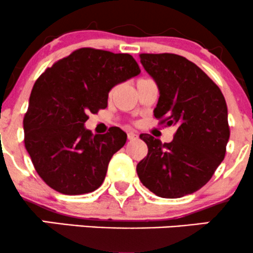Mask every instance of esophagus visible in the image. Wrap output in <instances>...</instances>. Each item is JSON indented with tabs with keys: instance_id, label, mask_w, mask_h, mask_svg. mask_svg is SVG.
<instances>
[{
	"instance_id": "1",
	"label": "esophagus",
	"mask_w": 253,
	"mask_h": 253,
	"mask_svg": "<svg viewBox=\"0 0 253 253\" xmlns=\"http://www.w3.org/2000/svg\"><path fill=\"white\" fill-rule=\"evenodd\" d=\"M127 138H128V140H135V139H138V134L135 132H133V130H129L127 133Z\"/></svg>"
}]
</instances>
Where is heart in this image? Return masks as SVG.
Returning <instances> with one entry per match:
<instances>
[{
	"instance_id": "b5f03b06",
	"label": "heart",
	"mask_w": 253,
	"mask_h": 253,
	"mask_svg": "<svg viewBox=\"0 0 253 253\" xmlns=\"http://www.w3.org/2000/svg\"><path fill=\"white\" fill-rule=\"evenodd\" d=\"M139 81H140V80H139Z\"/></svg>"
}]
</instances>
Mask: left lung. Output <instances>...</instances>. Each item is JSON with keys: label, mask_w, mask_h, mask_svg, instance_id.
Returning a JSON list of instances; mask_svg holds the SVG:
<instances>
[{"label": "left lung", "mask_w": 253, "mask_h": 253, "mask_svg": "<svg viewBox=\"0 0 253 253\" xmlns=\"http://www.w3.org/2000/svg\"><path fill=\"white\" fill-rule=\"evenodd\" d=\"M156 81V119L177 130L171 143L140 134L147 156L136 165L141 183L157 196L177 199L201 189L225 158L229 139L227 104L221 90L196 64L173 53H141Z\"/></svg>", "instance_id": "1"}]
</instances>
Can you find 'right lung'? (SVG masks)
<instances>
[{
    "mask_svg": "<svg viewBox=\"0 0 253 253\" xmlns=\"http://www.w3.org/2000/svg\"><path fill=\"white\" fill-rule=\"evenodd\" d=\"M139 74L130 54L83 47L40 75L24 118L25 147L48 187L81 195L102 184L110 158L127 134L112 127L94 135L84 123L90 113L106 108L113 86Z\"/></svg>",
    "mask_w": 253,
    "mask_h": 253,
    "instance_id": "right-lung-1",
    "label": "right lung"
}]
</instances>
